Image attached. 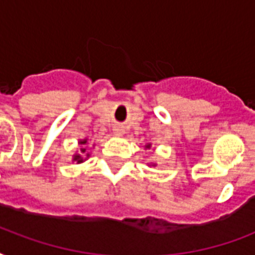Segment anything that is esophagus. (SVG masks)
<instances>
[{
    "label": "esophagus",
    "mask_w": 255,
    "mask_h": 255,
    "mask_svg": "<svg viewBox=\"0 0 255 255\" xmlns=\"http://www.w3.org/2000/svg\"><path fill=\"white\" fill-rule=\"evenodd\" d=\"M114 131H115L116 135H123V133H124V127H123V126H116V127L114 128Z\"/></svg>",
    "instance_id": "esophagus-1"
}]
</instances>
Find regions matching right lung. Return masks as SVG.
<instances>
[{
    "mask_svg": "<svg viewBox=\"0 0 255 255\" xmlns=\"http://www.w3.org/2000/svg\"><path fill=\"white\" fill-rule=\"evenodd\" d=\"M81 144H86V140H82ZM82 152L85 153V152H86V148H82ZM87 156H88V155H87ZM74 160H75V161H78V163H82V161H83V159H82V156H81V155H75V156H74Z\"/></svg>",
    "mask_w": 255,
    "mask_h": 255,
    "instance_id": "1",
    "label": "right lung"
}]
</instances>
